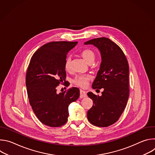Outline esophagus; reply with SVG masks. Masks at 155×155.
I'll return each mask as SVG.
<instances>
[{"instance_id":"34e87169","label":"esophagus","mask_w":155,"mask_h":155,"mask_svg":"<svg viewBox=\"0 0 155 155\" xmlns=\"http://www.w3.org/2000/svg\"><path fill=\"white\" fill-rule=\"evenodd\" d=\"M87 94H86V93L85 91L84 90H80V98H83V97H86Z\"/></svg>"}]
</instances>
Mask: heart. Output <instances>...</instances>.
I'll list each match as a JSON object with an SVG mask.
<instances>
[{
	"label": "heart",
	"mask_w": 155,
	"mask_h": 155,
	"mask_svg": "<svg viewBox=\"0 0 155 155\" xmlns=\"http://www.w3.org/2000/svg\"><path fill=\"white\" fill-rule=\"evenodd\" d=\"M81 55L87 63L94 61L95 58V54L94 52L90 49L83 50L81 53ZM64 67L66 70L69 69L70 68V58H68L66 59L65 61ZM90 78H91V77L90 75H79L75 77V78L74 80V83L79 86L84 87L87 86L88 82H89V80H90Z\"/></svg>",
	"instance_id": "heart-1"
}]
</instances>
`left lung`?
I'll list each match as a JSON object with an SVG mask.
<instances>
[{
	"mask_svg": "<svg viewBox=\"0 0 155 155\" xmlns=\"http://www.w3.org/2000/svg\"><path fill=\"white\" fill-rule=\"evenodd\" d=\"M84 44L93 45L101 52L102 62L92 87L104 88L101 96L87 93L93 105L87 118L94 126L107 127L118 120L126 106L129 95L128 62L120 47L108 38H94Z\"/></svg>",
	"mask_w": 155,
	"mask_h": 155,
	"instance_id": "left-lung-1",
	"label": "left lung"
}]
</instances>
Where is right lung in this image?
I'll return each instance as SVG.
<instances>
[{
	"label": "right lung",
	"mask_w": 155,
	"mask_h": 155,
	"mask_svg": "<svg viewBox=\"0 0 155 155\" xmlns=\"http://www.w3.org/2000/svg\"><path fill=\"white\" fill-rule=\"evenodd\" d=\"M77 41H52L33 54L26 73L30 105L37 118L50 127H60L68 120V107L80 96L77 87L57 93L56 87L66 78L65 61Z\"/></svg>",
	"instance_id": "obj_1"
}]
</instances>
